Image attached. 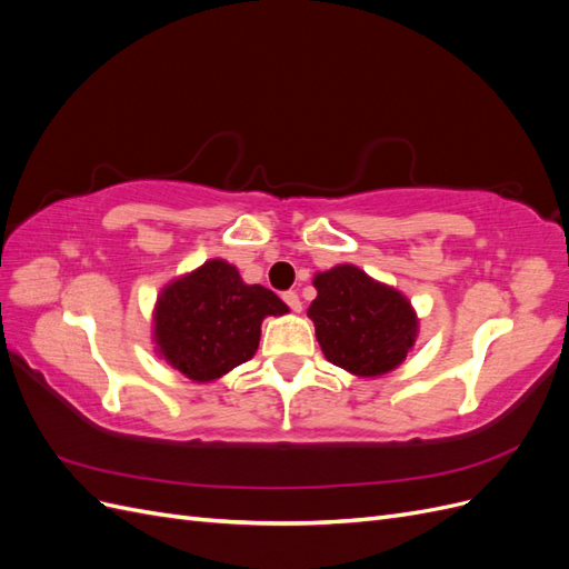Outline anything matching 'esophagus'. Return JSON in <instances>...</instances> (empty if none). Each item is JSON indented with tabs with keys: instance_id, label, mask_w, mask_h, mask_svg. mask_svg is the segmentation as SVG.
<instances>
[{
	"instance_id": "esophagus-1",
	"label": "esophagus",
	"mask_w": 569,
	"mask_h": 569,
	"mask_svg": "<svg viewBox=\"0 0 569 569\" xmlns=\"http://www.w3.org/2000/svg\"><path fill=\"white\" fill-rule=\"evenodd\" d=\"M282 299L287 301V306L291 308V311H301V299H299V295H297V291H284V295H282Z\"/></svg>"
}]
</instances>
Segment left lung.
Returning <instances> with one entry per match:
<instances>
[{"instance_id":"8db88e82","label":"left lung","mask_w":569,"mask_h":569,"mask_svg":"<svg viewBox=\"0 0 569 569\" xmlns=\"http://www.w3.org/2000/svg\"><path fill=\"white\" fill-rule=\"evenodd\" d=\"M318 297L308 308L320 349L330 363L360 377L401 366L416 341L418 320L406 297L375 282L356 266L316 274Z\"/></svg>"}]
</instances>
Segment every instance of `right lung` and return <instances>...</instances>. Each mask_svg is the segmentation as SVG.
<instances>
[{
    "label": "right lung",
    "instance_id": "obj_1",
    "mask_svg": "<svg viewBox=\"0 0 569 569\" xmlns=\"http://www.w3.org/2000/svg\"><path fill=\"white\" fill-rule=\"evenodd\" d=\"M287 311L274 291L244 284L234 266L216 258L161 291L153 335L170 366L209 382L251 360L263 318Z\"/></svg>",
    "mask_w": 569,
    "mask_h": 569
}]
</instances>
